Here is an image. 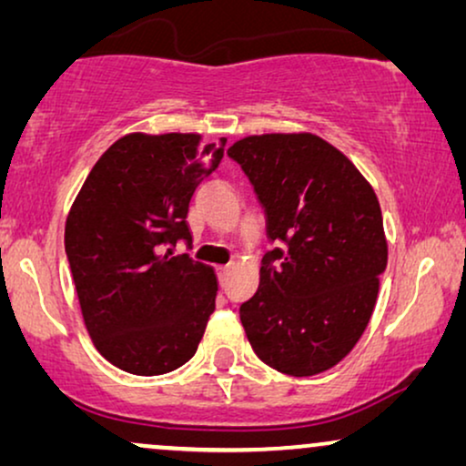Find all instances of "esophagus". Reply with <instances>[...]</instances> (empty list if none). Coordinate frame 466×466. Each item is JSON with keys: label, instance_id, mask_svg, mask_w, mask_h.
Segmentation results:
<instances>
[{"label": "esophagus", "instance_id": "1", "mask_svg": "<svg viewBox=\"0 0 466 466\" xmlns=\"http://www.w3.org/2000/svg\"><path fill=\"white\" fill-rule=\"evenodd\" d=\"M231 269H233V267H231V265L218 267V279H220V284H225V282H227V279H228V276H231Z\"/></svg>", "mask_w": 466, "mask_h": 466}]
</instances>
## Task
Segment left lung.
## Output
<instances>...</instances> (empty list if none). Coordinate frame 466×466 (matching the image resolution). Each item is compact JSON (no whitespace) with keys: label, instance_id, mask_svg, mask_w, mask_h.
Here are the masks:
<instances>
[{"label":"left lung","instance_id":"8db88e82","mask_svg":"<svg viewBox=\"0 0 466 466\" xmlns=\"http://www.w3.org/2000/svg\"><path fill=\"white\" fill-rule=\"evenodd\" d=\"M228 157L265 206L269 239L284 241L265 254L257 295L239 308L248 341L279 373L327 371L352 352L378 301L388 263L378 195L314 133L248 136Z\"/></svg>","mask_w":466,"mask_h":466}]
</instances>
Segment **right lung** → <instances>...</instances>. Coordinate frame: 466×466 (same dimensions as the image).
<instances>
[{
	"instance_id": "1",
	"label": "right lung",
	"mask_w": 466,
	"mask_h": 466,
	"mask_svg": "<svg viewBox=\"0 0 466 466\" xmlns=\"http://www.w3.org/2000/svg\"><path fill=\"white\" fill-rule=\"evenodd\" d=\"M199 133H127L76 195L66 252L85 327L114 367L163 375L193 359L216 308L209 265L171 257L190 235L195 188L218 167L222 148Z\"/></svg>"
}]
</instances>
